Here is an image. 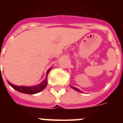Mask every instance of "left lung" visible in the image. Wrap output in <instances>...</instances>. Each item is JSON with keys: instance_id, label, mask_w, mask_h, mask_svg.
Here are the masks:
<instances>
[{"instance_id": "8db88e82", "label": "left lung", "mask_w": 123, "mask_h": 123, "mask_svg": "<svg viewBox=\"0 0 123 123\" xmlns=\"http://www.w3.org/2000/svg\"><path fill=\"white\" fill-rule=\"evenodd\" d=\"M70 87H71L72 88V89H74V90H75V91H77L80 92H82L81 91H80V90H79V89H78V88H76V87H73V86H70Z\"/></svg>"}]
</instances>
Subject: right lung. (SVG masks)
I'll return each instance as SVG.
<instances>
[{"label": "right lung", "mask_w": 123, "mask_h": 123, "mask_svg": "<svg viewBox=\"0 0 123 123\" xmlns=\"http://www.w3.org/2000/svg\"><path fill=\"white\" fill-rule=\"evenodd\" d=\"M52 69V68H50L48 69L47 72H46V77L45 80L43 81L41 84H39V85H37V86H32V87H25V86H15V85H13V84H11L10 82H8L9 84L10 85L11 87H12L14 89L20 92H23V93L25 94H33L37 93V92H39L40 91H43L44 89V88L46 87V85H47V83H48V81H47V77H48V75L50 71Z\"/></svg>", "instance_id": "1"}]
</instances>
